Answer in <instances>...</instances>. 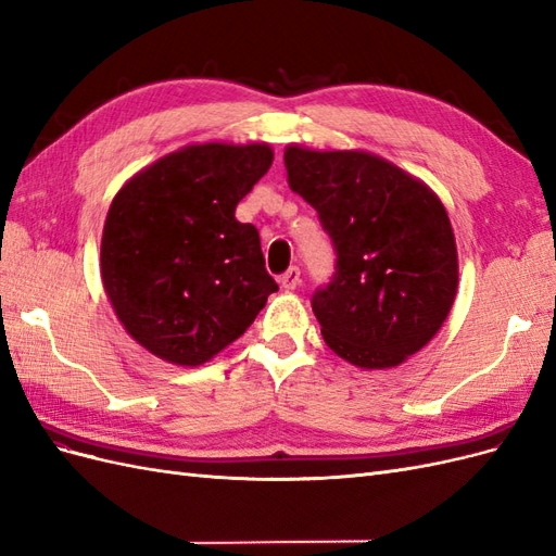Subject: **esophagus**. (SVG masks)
<instances>
[{
  "label": "esophagus",
  "instance_id": "34e87169",
  "mask_svg": "<svg viewBox=\"0 0 556 556\" xmlns=\"http://www.w3.org/2000/svg\"><path fill=\"white\" fill-rule=\"evenodd\" d=\"M301 282V271H299V266H290L288 271H285L282 276H280V285L285 290H296V285Z\"/></svg>",
  "mask_w": 556,
  "mask_h": 556
}]
</instances>
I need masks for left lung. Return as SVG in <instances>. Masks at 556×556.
<instances>
[{"instance_id":"left-lung-1","label":"left lung","mask_w":556,"mask_h":556,"mask_svg":"<svg viewBox=\"0 0 556 556\" xmlns=\"http://www.w3.org/2000/svg\"><path fill=\"white\" fill-rule=\"evenodd\" d=\"M285 169L336 250V271L311 301L325 343L359 368L406 362L457 294V243L441 199L364 150L288 146Z\"/></svg>"}]
</instances>
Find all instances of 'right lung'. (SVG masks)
<instances>
[{
    "label": "right lung",
    "mask_w": 556,
    "mask_h": 556,
    "mask_svg": "<svg viewBox=\"0 0 556 556\" xmlns=\"http://www.w3.org/2000/svg\"><path fill=\"white\" fill-rule=\"evenodd\" d=\"M271 162L266 143L185 146L115 194L102 237L104 290L127 333L160 359H213L278 290L260 231L233 217Z\"/></svg>",
    "instance_id": "add662e5"
}]
</instances>
